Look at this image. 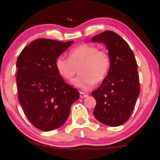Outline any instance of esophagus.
Segmentation results:
<instances>
[{"instance_id": "obj_1", "label": "esophagus", "mask_w": 160, "mask_h": 160, "mask_svg": "<svg viewBox=\"0 0 160 160\" xmlns=\"http://www.w3.org/2000/svg\"><path fill=\"white\" fill-rule=\"evenodd\" d=\"M88 96L87 94H86V93H83L82 92H80V97L81 98H84V97H87Z\"/></svg>"}]
</instances>
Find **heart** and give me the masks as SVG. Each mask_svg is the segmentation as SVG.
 <instances>
[{
  "label": "heart",
  "instance_id": "b5f03b06",
  "mask_svg": "<svg viewBox=\"0 0 160 160\" xmlns=\"http://www.w3.org/2000/svg\"><path fill=\"white\" fill-rule=\"evenodd\" d=\"M79 68V77L73 78L72 84L80 89H90L94 83H101L109 73L110 58L108 53L97 46L82 44L68 53V58L60 56L55 61V67L58 74L66 80H70Z\"/></svg>",
  "mask_w": 160,
  "mask_h": 160
}]
</instances>
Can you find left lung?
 <instances>
[{"mask_svg": "<svg viewBox=\"0 0 160 160\" xmlns=\"http://www.w3.org/2000/svg\"><path fill=\"white\" fill-rule=\"evenodd\" d=\"M105 44L109 51V73L92 94L97 101L94 115L98 121L117 127L129 119L140 93L137 63L134 53L121 36L105 31L92 38Z\"/></svg>", "mask_w": 160, "mask_h": 160, "instance_id": "1", "label": "left lung"}]
</instances>
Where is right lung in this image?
I'll list each match as a JSON object with an SVG mask.
<instances>
[{
  "instance_id": "add662e5",
  "label": "right lung",
  "mask_w": 160,
  "mask_h": 160,
  "mask_svg": "<svg viewBox=\"0 0 160 160\" xmlns=\"http://www.w3.org/2000/svg\"><path fill=\"white\" fill-rule=\"evenodd\" d=\"M73 41L48 38L33 41L23 49L16 62L18 99L34 127L48 132L62 126L79 92L63 81L56 59Z\"/></svg>"
}]
</instances>
